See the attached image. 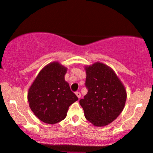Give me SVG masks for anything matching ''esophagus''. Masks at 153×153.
I'll use <instances>...</instances> for the list:
<instances>
[{
	"instance_id": "1",
	"label": "esophagus",
	"mask_w": 153,
	"mask_h": 153,
	"mask_svg": "<svg viewBox=\"0 0 153 153\" xmlns=\"http://www.w3.org/2000/svg\"><path fill=\"white\" fill-rule=\"evenodd\" d=\"M75 94H76L77 97H78V99H80V98L81 97V94H80V93L79 92V91H76V92H75Z\"/></svg>"
}]
</instances>
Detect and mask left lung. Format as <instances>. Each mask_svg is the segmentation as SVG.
Instances as JSON below:
<instances>
[{"label": "left lung", "instance_id": "8db88e82", "mask_svg": "<svg viewBox=\"0 0 153 153\" xmlns=\"http://www.w3.org/2000/svg\"><path fill=\"white\" fill-rule=\"evenodd\" d=\"M87 94L80 100L85 117L96 127L111 123L125 107L127 92L112 69L102 63L85 67Z\"/></svg>", "mask_w": 153, "mask_h": 153}]
</instances>
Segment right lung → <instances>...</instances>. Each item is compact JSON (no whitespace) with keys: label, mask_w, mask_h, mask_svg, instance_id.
I'll list each match as a JSON object with an SVG mask.
<instances>
[{"label":"right lung","mask_w":153,"mask_h":153,"mask_svg":"<svg viewBox=\"0 0 153 153\" xmlns=\"http://www.w3.org/2000/svg\"><path fill=\"white\" fill-rule=\"evenodd\" d=\"M66 69L58 62L47 65L28 89L30 109L45 123L53 125L63 120L69 106L78 100L65 81Z\"/></svg>","instance_id":"add662e5"}]
</instances>
